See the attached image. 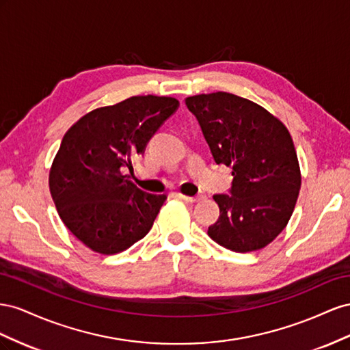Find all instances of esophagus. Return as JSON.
<instances>
[{"label": "esophagus", "instance_id": "34e87169", "mask_svg": "<svg viewBox=\"0 0 350 350\" xmlns=\"http://www.w3.org/2000/svg\"><path fill=\"white\" fill-rule=\"evenodd\" d=\"M178 196H180L183 201H186V202H198V201H201V199H202V196H187V195H183V193H178Z\"/></svg>", "mask_w": 350, "mask_h": 350}]
</instances>
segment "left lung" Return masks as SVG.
<instances>
[{
  "instance_id": "obj_1",
  "label": "left lung",
  "mask_w": 350,
  "mask_h": 350,
  "mask_svg": "<svg viewBox=\"0 0 350 350\" xmlns=\"http://www.w3.org/2000/svg\"><path fill=\"white\" fill-rule=\"evenodd\" d=\"M198 118L214 161L232 167L230 193L214 195V242L233 252L271 243L291 219L301 189V167L287 127L246 98L214 92L185 99Z\"/></svg>"
}]
</instances>
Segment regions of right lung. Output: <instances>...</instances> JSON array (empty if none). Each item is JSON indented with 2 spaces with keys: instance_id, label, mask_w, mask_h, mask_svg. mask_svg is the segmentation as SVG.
<instances>
[{
  "instance_id": "right-lung-1",
  "label": "right lung",
  "mask_w": 350,
  "mask_h": 350,
  "mask_svg": "<svg viewBox=\"0 0 350 350\" xmlns=\"http://www.w3.org/2000/svg\"><path fill=\"white\" fill-rule=\"evenodd\" d=\"M177 107L172 96H132L92 109L64 135L49 191L64 226L94 252H123L151 230L167 196L141 191L122 170Z\"/></svg>"
}]
</instances>
